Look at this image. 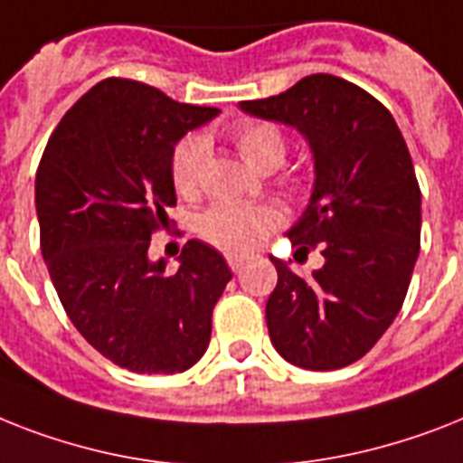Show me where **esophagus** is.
<instances>
[{
    "instance_id": "34e87169",
    "label": "esophagus",
    "mask_w": 463,
    "mask_h": 463,
    "mask_svg": "<svg viewBox=\"0 0 463 463\" xmlns=\"http://www.w3.org/2000/svg\"><path fill=\"white\" fill-rule=\"evenodd\" d=\"M228 266H231L232 270H240L244 264H247V257H242V254H228Z\"/></svg>"
}]
</instances>
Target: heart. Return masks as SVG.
<instances>
[{
	"mask_svg": "<svg viewBox=\"0 0 463 463\" xmlns=\"http://www.w3.org/2000/svg\"><path fill=\"white\" fill-rule=\"evenodd\" d=\"M232 142L240 156L254 171L269 173L283 164L288 142L280 128L273 123H244L232 130ZM206 159V146L199 137H185L173 152V185L180 197H194L199 193V175ZM280 221L270 206H238L216 204L202 216L199 232L212 244L225 251L251 250L266 232L273 231Z\"/></svg>",
	"mask_w": 463,
	"mask_h": 463,
	"instance_id": "heart-1",
	"label": "heart"
}]
</instances>
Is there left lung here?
<instances>
[{
	"label": "left lung",
	"instance_id": "left-lung-1",
	"mask_svg": "<svg viewBox=\"0 0 463 463\" xmlns=\"http://www.w3.org/2000/svg\"><path fill=\"white\" fill-rule=\"evenodd\" d=\"M240 109L295 128L314 159L309 204L285 235L295 254L318 247L323 266L302 278L270 257V342L299 368L349 366L400 314L419 259L420 190L407 142L381 101L328 73Z\"/></svg>",
	"mask_w": 463,
	"mask_h": 463
}]
</instances>
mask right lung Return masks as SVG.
Listing matches in <instances>:
<instances>
[{"label":"right lung","mask_w":463,"mask_h":463,"mask_svg":"<svg viewBox=\"0 0 463 463\" xmlns=\"http://www.w3.org/2000/svg\"><path fill=\"white\" fill-rule=\"evenodd\" d=\"M221 109L180 104L126 78L97 82L66 111L35 178L40 244L78 333L133 373H183L212 340L232 278L223 254L187 240L178 270L149 257L175 204L173 152Z\"/></svg>","instance_id":"1"}]
</instances>
